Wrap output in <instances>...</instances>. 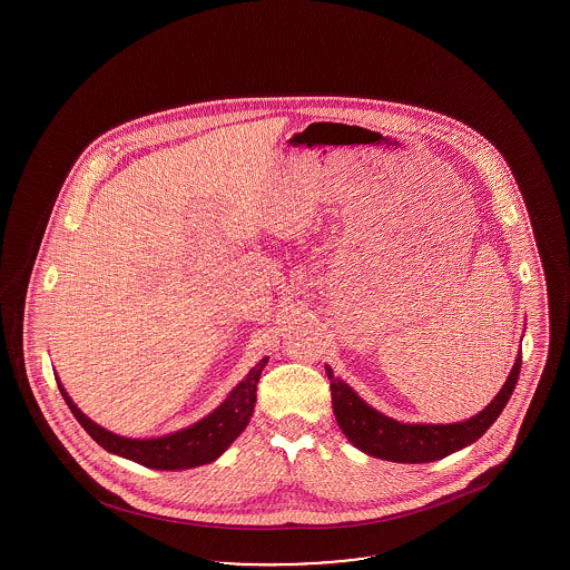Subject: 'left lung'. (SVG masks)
<instances>
[{
    "label": "left lung",
    "mask_w": 570,
    "mask_h": 570,
    "mask_svg": "<svg viewBox=\"0 0 570 570\" xmlns=\"http://www.w3.org/2000/svg\"><path fill=\"white\" fill-rule=\"evenodd\" d=\"M325 370L331 380L335 421L358 451L395 463H428L465 449L493 425L515 391L521 370V351L513 363V370L509 372V379L488 406L465 421L449 425L395 421L363 402L358 393H354L353 386L333 376L328 365H325Z\"/></svg>",
    "instance_id": "obj_1"
}]
</instances>
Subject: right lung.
I'll use <instances>...</instances> for the list:
<instances>
[{"label":"right lung","mask_w":570,"mask_h":570,"mask_svg":"<svg viewBox=\"0 0 570 570\" xmlns=\"http://www.w3.org/2000/svg\"><path fill=\"white\" fill-rule=\"evenodd\" d=\"M267 361V356L261 358L214 412H209L190 428L158 438H126L112 434L98 423H94L87 414H82L59 380L57 386L61 397L81 423L82 430L105 451L154 470H188L216 461L247 428L256 404V384Z\"/></svg>","instance_id":"obj_1"}]
</instances>
